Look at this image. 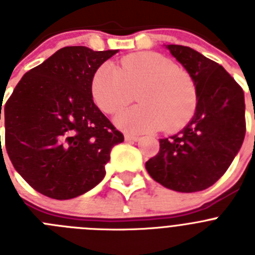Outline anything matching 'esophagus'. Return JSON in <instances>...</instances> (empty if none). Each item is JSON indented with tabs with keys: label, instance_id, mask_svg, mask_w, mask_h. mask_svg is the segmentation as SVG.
Returning a JSON list of instances; mask_svg holds the SVG:
<instances>
[{
	"label": "esophagus",
	"instance_id": "esophagus-1",
	"mask_svg": "<svg viewBox=\"0 0 255 255\" xmlns=\"http://www.w3.org/2000/svg\"><path fill=\"white\" fill-rule=\"evenodd\" d=\"M125 140L126 141H138L139 140V136H136V135L126 134L125 135Z\"/></svg>",
	"mask_w": 255,
	"mask_h": 255
}]
</instances>
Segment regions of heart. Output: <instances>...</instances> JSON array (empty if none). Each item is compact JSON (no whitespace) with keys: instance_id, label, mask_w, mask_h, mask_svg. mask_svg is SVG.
<instances>
[{"instance_id":"1","label":"heart","mask_w":255,"mask_h":255,"mask_svg":"<svg viewBox=\"0 0 255 255\" xmlns=\"http://www.w3.org/2000/svg\"><path fill=\"white\" fill-rule=\"evenodd\" d=\"M138 90L140 105L115 119L124 131L139 134L162 128L173 131L185 125L194 112L197 96L190 76L155 52L125 56L119 67L106 62L92 76V98L105 114L121 111Z\"/></svg>"}]
</instances>
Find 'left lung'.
Listing matches in <instances>:
<instances>
[{"label":"left lung","instance_id":"obj_1","mask_svg":"<svg viewBox=\"0 0 255 255\" xmlns=\"http://www.w3.org/2000/svg\"><path fill=\"white\" fill-rule=\"evenodd\" d=\"M195 85L197 107L188 125L159 139V152L145 162L154 181L180 193L209 188L242 148L245 136L244 92L224 67L195 49L166 44Z\"/></svg>","mask_w":255,"mask_h":255}]
</instances>
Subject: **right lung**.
I'll list each match as a JSON object with an SVG mask.
<instances>
[{
    "label": "right lung",
    "mask_w": 255,
    "mask_h": 255,
    "mask_svg": "<svg viewBox=\"0 0 255 255\" xmlns=\"http://www.w3.org/2000/svg\"><path fill=\"white\" fill-rule=\"evenodd\" d=\"M117 52L64 47L29 70L6 102V150L40 194L71 199L105 177L111 149L124 135L94 105L91 80Z\"/></svg>",
    "instance_id": "right-lung-1"
}]
</instances>
